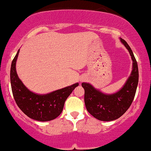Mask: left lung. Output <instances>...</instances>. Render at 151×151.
Here are the masks:
<instances>
[{"mask_svg":"<svg viewBox=\"0 0 151 151\" xmlns=\"http://www.w3.org/2000/svg\"><path fill=\"white\" fill-rule=\"evenodd\" d=\"M121 41L129 51L133 61L132 71L124 86L114 94L105 95L89 83L81 84L85 91L84 102L87 111L100 121H114L123 116L130 106L136 93L139 81L137 62L125 40L121 38Z\"/></svg>","mask_w":151,"mask_h":151,"instance_id":"left-lung-1","label":"left lung"}]
</instances>
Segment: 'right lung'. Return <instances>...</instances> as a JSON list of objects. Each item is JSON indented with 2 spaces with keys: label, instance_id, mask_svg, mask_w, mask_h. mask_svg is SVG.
I'll list each match as a JSON object with an SVG mask.
<instances>
[{
  "label": "right lung",
  "instance_id": "obj_1",
  "mask_svg": "<svg viewBox=\"0 0 151 151\" xmlns=\"http://www.w3.org/2000/svg\"><path fill=\"white\" fill-rule=\"evenodd\" d=\"M19 49L13 59L10 70V81L13 96L17 106L32 119L49 121L61 114L65 102L79 83L57 90L47 95H37L30 91L19 79L16 72V61Z\"/></svg>",
  "mask_w": 151,
  "mask_h": 151
}]
</instances>
